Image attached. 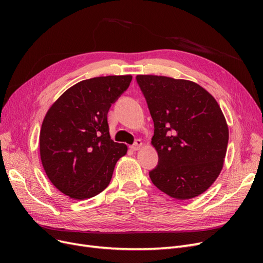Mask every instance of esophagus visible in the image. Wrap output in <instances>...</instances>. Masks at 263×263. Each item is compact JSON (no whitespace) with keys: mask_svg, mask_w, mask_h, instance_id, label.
I'll use <instances>...</instances> for the list:
<instances>
[{"mask_svg":"<svg viewBox=\"0 0 263 263\" xmlns=\"http://www.w3.org/2000/svg\"><path fill=\"white\" fill-rule=\"evenodd\" d=\"M141 147H142V141H141L140 139H137L136 141L134 142V145H132V146H130L132 150H134V151H137V150H139Z\"/></svg>","mask_w":263,"mask_h":263,"instance_id":"34e87169","label":"esophagus"}]
</instances>
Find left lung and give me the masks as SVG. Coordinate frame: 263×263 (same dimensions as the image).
Segmentation results:
<instances>
[{
    "mask_svg": "<svg viewBox=\"0 0 263 263\" xmlns=\"http://www.w3.org/2000/svg\"><path fill=\"white\" fill-rule=\"evenodd\" d=\"M136 80L155 125L151 144L159 159L151 181L178 200L204 193L219 176L228 145L218 103L189 80L142 74Z\"/></svg>",
    "mask_w": 263,
    "mask_h": 263,
    "instance_id": "8db88e82",
    "label": "left lung"
}]
</instances>
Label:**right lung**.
Masks as SVG:
<instances>
[{
	"mask_svg": "<svg viewBox=\"0 0 263 263\" xmlns=\"http://www.w3.org/2000/svg\"><path fill=\"white\" fill-rule=\"evenodd\" d=\"M132 76L87 79L71 86L47 112L39 135L44 170L60 192L86 200L109 184L127 146L110 139L107 113Z\"/></svg>",
	"mask_w": 263,
	"mask_h": 263,
	"instance_id": "obj_1",
	"label": "right lung"
}]
</instances>
